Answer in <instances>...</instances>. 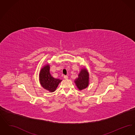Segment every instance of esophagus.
I'll list each match as a JSON object with an SVG mask.
<instances>
[{
	"instance_id": "esophagus-1",
	"label": "esophagus",
	"mask_w": 135,
	"mask_h": 135,
	"mask_svg": "<svg viewBox=\"0 0 135 135\" xmlns=\"http://www.w3.org/2000/svg\"><path fill=\"white\" fill-rule=\"evenodd\" d=\"M64 79H67L68 78V76H67V75H64Z\"/></svg>"
}]
</instances>
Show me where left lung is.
Here are the masks:
<instances>
[{
	"label": "left lung",
	"instance_id": "left-lung-1",
	"mask_svg": "<svg viewBox=\"0 0 135 135\" xmlns=\"http://www.w3.org/2000/svg\"><path fill=\"white\" fill-rule=\"evenodd\" d=\"M74 83L78 90H84L88 86L89 84V74L85 68H84L81 69Z\"/></svg>",
	"mask_w": 135,
	"mask_h": 135
}]
</instances>
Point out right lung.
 <instances>
[{
	"mask_svg": "<svg viewBox=\"0 0 135 135\" xmlns=\"http://www.w3.org/2000/svg\"><path fill=\"white\" fill-rule=\"evenodd\" d=\"M50 65H45L39 73V81L41 86L50 92L55 91L62 80L52 77L50 72Z\"/></svg>",
	"mask_w": 135,
	"mask_h": 135,
	"instance_id": "add662e5",
	"label": "right lung"
}]
</instances>
